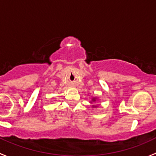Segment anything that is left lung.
<instances>
[{
	"label": "left lung",
	"mask_w": 156,
	"mask_h": 156,
	"mask_svg": "<svg viewBox=\"0 0 156 156\" xmlns=\"http://www.w3.org/2000/svg\"><path fill=\"white\" fill-rule=\"evenodd\" d=\"M92 100H93V101H95V98H93Z\"/></svg>",
	"instance_id": "8db88e82"
}]
</instances>
